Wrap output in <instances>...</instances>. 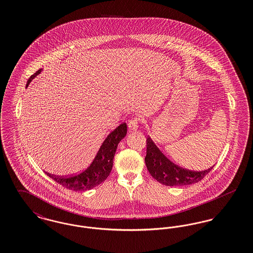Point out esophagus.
I'll return each mask as SVG.
<instances>
[{"instance_id": "34e87169", "label": "esophagus", "mask_w": 253, "mask_h": 253, "mask_svg": "<svg viewBox=\"0 0 253 253\" xmlns=\"http://www.w3.org/2000/svg\"><path fill=\"white\" fill-rule=\"evenodd\" d=\"M138 123H139V119H138L137 117L132 118V119L129 121V123H128V128H129V130H130V131L136 130L137 127H138Z\"/></svg>"}]
</instances>
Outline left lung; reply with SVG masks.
I'll use <instances>...</instances> for the list:
<instances>
[{
    "mask_svg": "<svg viewBox=\"0 0 253 253\" xmlns=\"http://www.w3.org/2000/svg\"><path fill=\"white\" fill-rule=\"evenodd\" d=\"M146 144L147 152L145 163L147 169L151 175L163 185L178 187L197 183L203 179L213 168L211 167L202 171H194L181 168L169 160L149 136L146 139Z\"/></svg>",
    "mask_w": 253,
    "mask_h": 253,
    "instance_id": "left-lung-1",
    "label": "left lung"
}]
</instances>
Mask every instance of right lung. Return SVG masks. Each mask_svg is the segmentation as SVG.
I'll list each match as a JSON object with an SVG mask.
<instances>
[{
    "mask_svg": "<svg viewBox=\"0 0 253 253\" xmlns=\"http://www.w3.org/2000/svg\"><path fill=\"white\" fill-rule=\"evenodd\" d=\"M42 72V69L34 73L27 81V84ZM127 133V125L125 122L121 123L119 127H117L113 132H110L106 139L100 146L96 157L88 168L85 169L80 173L73 174L69 176H58L54 174H50L46 172L49 177L59 183L64 188L72 191H88L101 184L105 180L110 174L112 167L114 156L116 154L118 145L121 139Z\"/></svg>",
    "mask_w": 253,
    "mask_h": 253,
    "instance_id": "1",
    "label": "right lung"
}]
</instances>
